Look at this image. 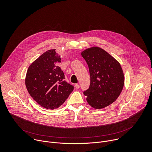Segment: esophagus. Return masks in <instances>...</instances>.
Masks as SVG:
<instances>
[{
  "label": "esophagus",
  "instance_id": "obj_1",
  "mask_svg": "<svg viewBox=\"0 0 152 152\" xmlns=\"http://www.w3.org/2000/svg\"><path fill=\"white\" fill-rule=\"evenodd\" d=\"M75 87H76V89H79V87H80V86H79V84H77H77H76V85H75Z\"/></svg>",
  "mask_w": 152,
  "mask_h": 152
}]
</instances>
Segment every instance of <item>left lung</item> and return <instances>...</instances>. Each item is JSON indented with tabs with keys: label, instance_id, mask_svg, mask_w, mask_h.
Returning <instances> with one entry per match:
<instances>
[{
	"label": "left lung",
	"instance_id": "left-lung-1",
	"mask_svg": "<svg viewBox=\"0 0 152 152\" xmlns=\"http://www.w3.org/2000/svg\"><path fill=\"white\" fill-rule=\"evenodd\" d=\"M81 55L88 64L90 75L89 88L83 92L86 100L95 109H102L116 100L124 83L120 63L103 49L93 47Z\"/></svg>",
	"mask_w": 152,
	"mask_h": 152
}]
</instances>
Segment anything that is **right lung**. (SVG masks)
<instances>
[{"label": "right lung", "mask_w": 152, "mask_h": 152, "mask_svg": "<svg viewBox=\"0 0 152 152\" xmlns=\"http://www.w3.org/2000/svg\"><path fill=\"white\" fill-rule=\"evenodd\" d=\"M61 57L55 49L46 51L37 59L27 71L25 84L31 96L40 106L54 110L62 105L74 90L65 80L58 66Z\"/></svg>", "instance_id": "right-lung-1"}]
</instances>
